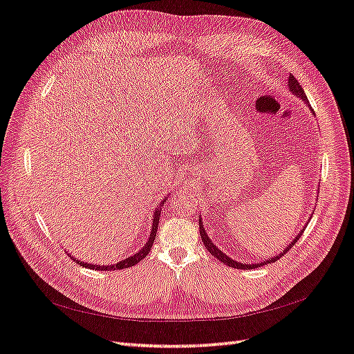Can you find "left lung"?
Segmentation results:
<instances>
[{"label":"left lung","mask_w":354,"mask_h":354,"mask_svg":"<svg viewBox=\"0 0 354 354\" xmlns=\"http://www.w3.org/2000/svg\"><path fill=\"white\" fill-rule=\"evenodd\" d=\"M288 84H289V91H290L293 95H296V97H299V98L308 106V100H307V97H305L304 89L301 88V84L298 83V80H296V79L293 77L292 74L289 75ZM308 107H310V106H308ZM310 110H311V107H310ZM311 111H313V110H311ZM313 114H314V111H313ZM313 213H314V212H313ZM305 226H307V225H305ZM305 226H304V227H305ZM302 232H304V229H301L299 234L293 238V241H292L288 247H286L281 253L275 254L274 257H270V259H266V261L259 262V263H241V262H236V261L231 259V257H229L227 254H225V253L221 250V248H218L217 245H214V243L208 238V235H207V232H205V229H204V225H203V221H201V216H199V234H201V238H203V241H204V245H205L207 250H208L209 253H212V254L216 257V259H218L221 262H223L225 265L231 266V268H236V270H250V268L253 270V268H257V266H262V265L272 263V262H275V261H279L280 257L284 256L286 253H288L289 248H292L293 244L299 240Z\"/></svg>","instance_id":"obj_1"}]
</instances>
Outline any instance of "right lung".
Here are the masks:
<instances>
[{
  "mask_svg": "<svg viewBox=\"0 0 354 354\" xmlns=\"http://www.w3.org/2000/svg\"><path fill=\"white\" fill-rule=\"evenodd\" d=\"M167 198H168V196H165L164 199H162V203H160V204L158 205V208L155 209V213H153V223H151V231H150L149 240L146 241V244H145V245H142L141 250H138L136 254H132V256L127 257V259H123V261H120V262H118V263H113V265H93V263H86V262H83V261L75 259L74 256H71V254H70V256L73 257V261L77 262L80 266H84V268L100 270V271H104V270H106V271H107V270H109V271H114V270H125V268H129V266L137 265L140 261L145 259V257L149 254L151 245H153V243H155L156 232H158V225H159V218H160V209H162L160 207H162V204L165 203Z\"/></svg>",
  "mask_w": 354,
  "mask_h": 354,
  "instance_id": "add662e5",
  "label": "right lung"
}]
</instances>
